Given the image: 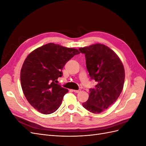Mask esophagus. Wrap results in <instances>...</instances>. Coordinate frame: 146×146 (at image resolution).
<instances>
[{
  "label": "esophagus",
  "instance_id": "1",
  "mask_svg": "<svg viewBox=\"0 0 146 146\" xmlns=\"http://www.w3.org/2000/svg\"><path fill=\"white\" fill-rule=\"evenodd\" d=\"M73 91H74V92H76V93H78L79 92H80V91H81V90H73Z\"/></svg>",
  "mask_w": 146,
  "mask_h": 146
}]
</instances>
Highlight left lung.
Segmentation results:
<instances>
[{
	"label": "left lung",
	"mask_w": 146,
	"mask_h": 146,
	"mask_svg": "<svg viewBox=\"0 0 146 146\" xmlns=\"http://www.w3.org/2000/svg\"><path fill=\"white\" fill-rule=\"evenodd\" d=\"M78 50L85 55L91 78L98 82L90 89L89 98L82 105L92 113H100L111 107L120 96L125 80L124 68L116 53L102 44Z\"/></svg>",
	"instance_id": "obj_1"
}]
</instances>
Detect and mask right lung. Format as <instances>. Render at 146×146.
<instances>
[{
    "label": "right lung",
    "mask_w": 146,
    "mask_h": 146,
    "mask_svg": "<svg viewBox=\"0 0 146 146\" xmlns=\"http://www.w3.org/2000/svg\"><path fill=\"white\" fill-rule=\"evenodd\" d=\"M80 54L76 48L48 43L29 54L21 70V83L29 104L44 114L60 107L68 90L55 83L65 64Z\"/></svg>",
    "instance_id": "obj_1"
}]
</instances>
